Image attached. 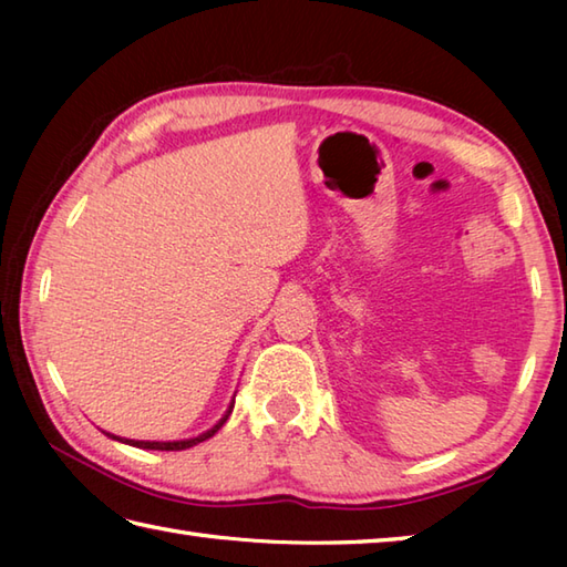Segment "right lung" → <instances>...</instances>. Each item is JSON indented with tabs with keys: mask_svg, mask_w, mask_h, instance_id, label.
Masks as SVG:
<instances>
[{
	"mask_svg": "<svg viewBox=\"0 0 567 567\" xmlns=\"http://www.w3.org/2000/svg\"><path fill=\"white\" fill-rule=\"evenodd\" d=\"M231 409H234V400H231V404H228V409H226V414L216 421V424L209 429V431H204V433H199V436H195V439H185V441H134V439H122V436H114V433H106V436L110 439H114V441H122V443H128V445H136V449H148V451H185V449H192V445H197V443H202V441H207V439H212L216 431H219L224 424H226V419H228V414H231Z\"/></svg>",
	"mask_w": 567,
	"mask_h": 567,
	"instance_id": "right-lung-1",
	"label": "right lung"
}]
</instances>
